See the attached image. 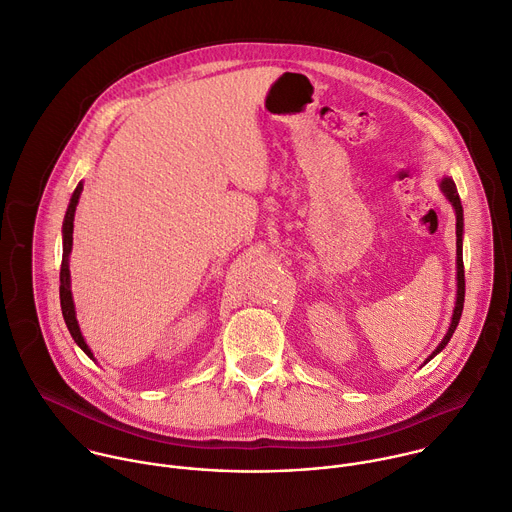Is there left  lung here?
<instances>
[{"mask_svg":"<svg viewBox=\"0 0 512 512\" xmlns=\"http://www.w3.org/2000/svg\"><path fill=\"white\" fill-rule=\"evenodd\" d=\"M442 191L446 193V197L452 201V206H454V210H456V264H458V296H456V309H454V315H452V325H450V329H448V333H446V337H444V341L438 345V349L430 355V359L432 357H436L446 345H448V341L452 339V335H454V331H456V327H458V323H460V317H462V309H464V292H466V282H464V260H462V228H464V222H462V203H460V195H458V191H456V183L450 179V177H444L442 179ZM428 359V361H430Z\"/></svg>","mask_w":512,"mask_h":512,"instance_id":"8db88e82","label":"left lung"}]
</instances>
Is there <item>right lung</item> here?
I'll return each mask as SVG.
<instances>
[{
	"label": "right lung",
	"mask_w": 512,
	"mask_h": 512,
	"mask_svg": "<svg viewBox=\"0 0 512 512\" xmlns=\"http://www.w3.org/2000/svg\"><path fill=\"white\" fill-rule=\"evenodd\" d=\"M82 191V183H78V187L72 193L70 206L66 210L64 216V226H62V234H64V252H62V266H60V306H62V317L66 321V327L72 335V339L76 341V345L88 355L92 357L88 345L84 343L78 323H76V315H74V302H72V292H70V270H68V254L72 250V230H74V212H76V203Z\"/></svg>",
	"instance_id": "obj_1"
}]
</instances>
